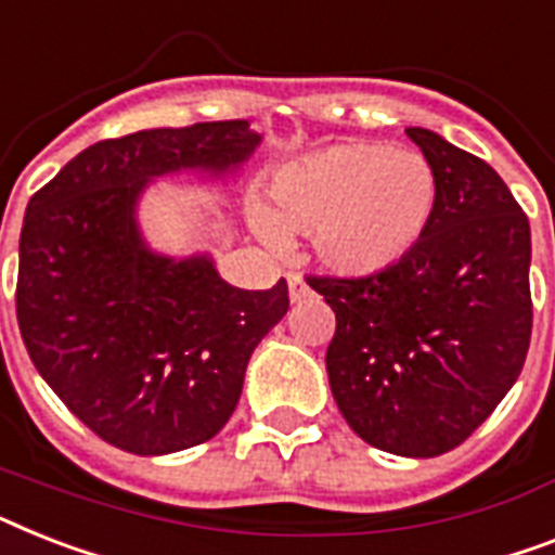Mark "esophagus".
<instances>
[{
	"mask_svg": "<svg viewBox=\"0 0 555 555\" xmlns=\"http://www.w3.org/2000/svg\"><path fill=\"white\" fill-rule=\"evenodd\" d=\"M287 293H291V301H301L308 296L305 279H301L299 273H287Z\"/></svg>",
	"mask_w": 555,
	"mask_h": 555,
	"instance_id": "obj_1",
	"label": "esophagus"
}]
</instances>
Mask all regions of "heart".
Segmentation results:
<instances>
[{
	"label": "heart",
	"mask_w": 555,
	"mask_h": 555,
	"mask_svg": "<svg viewBox=\"0 0 555 555\" xmlns=\"http://www.w3.org/2000/svg\"><path fill=\"white\" fill-rule=\"evenodd\" d=\"M256 207V233H310L313 256L339 276H376L402 264L427 236L439 207V176L425 153L348 139L287 162Z\"/></svg>",
	"instance_id": "heart-1"
}]
</instances>
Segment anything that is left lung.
Masks as SVG:
<instances>
[{"label": "left lung", "mask_w": 555, "mask_h": 555, "mask_svg": "<svg viewBox=\"0 0 555 555\" xmlns=\"http://www.w3.org/2000/svg\"><path fill=\"white\" fill-rule=\"evenodd\" d=\"M439 176L422 245L376 276H308L336 313L327 379L367 444L430 459L459 448L519 379L530 348V224L502 176L408 128Z\"/></svg>", "instance_id": "obj_1"}]
</instances>
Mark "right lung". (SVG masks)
Segmentation results:
<instances>
[{
  "label": "right lung",
  "mask_w": 555,
  "mask_h": 555,
  "mask_svg": "<svg viewBox=\"0 0 555 555\" xmlns=\"http://www.w3.org/2000/svg\"><path fill=\"white\" fill-rule=\"evenodd\" d=\"M262 137L247 119L153 128L90 145L36 191L20 236L16 319L30 362L99 439L165 456L214 439L256 345L287 313V282L228 285L207 254H156L147 184L233 176Z\"/></svg>",
  "instance_id": "right-lung-1"
}]
</instances>
